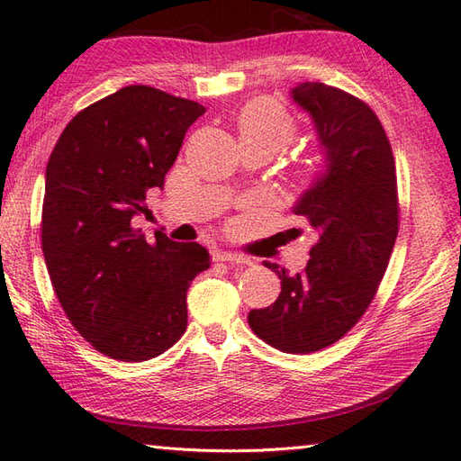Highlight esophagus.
I'll list each match as a JSON object with an SVG mask.
<instances>
[{"label":"esophagus","mask_w":461,"mask_h":461,"mask_svg":"<svg viewBox=\"0 0 461 461\" xmlns=\"http://www.w3.org/2000/svg\"><path fill=\"white\" fill-rule=\"evenodd\" d=\"M212 257H214V260H217V262H232V265H252V262L247 257L237 255V252L217 250Z\"/></svg>","instance_id":"obj_1"}]
</instances>
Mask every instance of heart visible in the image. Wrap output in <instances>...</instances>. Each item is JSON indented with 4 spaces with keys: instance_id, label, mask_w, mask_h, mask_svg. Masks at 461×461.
I'll list each match as a JSON object with an SVG mask.
<instances>
[{
    "instance_id": "obj_1",
    "label": "heart",
    "mask_w": 461,
    "mask_h": 461,
    "mask_svg": "<svg viewBox=\"0 0 461 461\" xmlns=\"http://www.w3.org/2000/svg\"><path fill=\"white\" fill-rule=\"evenodd\" d=\"M237 129L242 147H265L272 155L296 135V119L285 105L270 97H258L242 105L237 115ZM318 158H310L304 171L318 167Z\"/></svg>"
}]
</instances>
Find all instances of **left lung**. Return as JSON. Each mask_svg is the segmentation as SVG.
Wrapping results in <instances>:
<instances>
[{
    "label": "left lung",
    "instance_id": "8db88e82",
    "mask_svg": "<svg viewBox=\"0 0 461 461\" xmlns=\"http://www.w3.org/2000/svg\"><path fill=\"white\" fill-rule=\"evenodd\" d=\"M293 99L312 115L328 171L294 206L314 232L303 272L272 262L283 290L250 310L258 338L286 354L318 352L348 334L378 293L400 229L390 139L368 103L324 83H303Z\"/></svg>",
    "mask_w": 461,
    "mask_h": 461
}]
</instances>
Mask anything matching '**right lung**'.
<instances>
[{"mask_svg": "<svg viewBox=\"0 0 461 461\" xmlns=\"http://www.w3.org/2000/svg\"><path fill=\"white\" fill-rule=\"evenodd\" d=\"M196 101L129 86L79 111L45 171L41 250L61 308L97 352L121 362L163 354L186 330V290L211 265L199 242L133 227L163 189Z\"/></svg>", "mask_w": 461, "mask_h": 461, "instance_id": "right-lung-1", "label": "right lung"}]
</instances>
